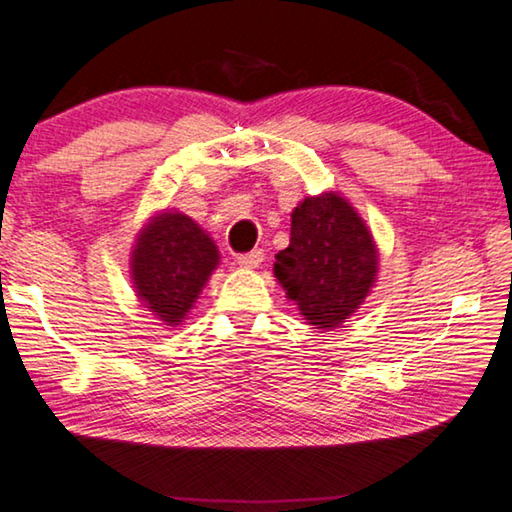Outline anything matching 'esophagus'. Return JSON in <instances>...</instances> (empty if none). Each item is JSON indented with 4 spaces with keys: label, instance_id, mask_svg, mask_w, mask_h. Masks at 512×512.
Segmentation results:
<instances>
[{
    "label": "esophagus",
    "instance_id": "esophagus-1",
    "mask_svg": "<svg viewBox=\"0 0 512 512\" xmlns=\"http://www.w3.org/2000/svg\"><path fill=\"white\" fill-rule=\"evenodd\" d=\"M265 258V251L263 249H254V251H247V254H240L238 256V265L245 267V270H254L263 263Z\"/></svg>",
    "mask_w": 512,
    "mask_h": 512
}]
</instances>
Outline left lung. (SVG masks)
<instances>
[{"label":"left lung","mask_w":512,"mask_h":512,"mask_svg":"<svg viewBox=\"0 0 512 512\" xmlns=\"http://www.w3.org/2000/svg\"><path fill=\"white\" fill-rule=\"evenodd\" d=\"M290 245L276 254L274 276L317 328H337L369 294L378 249L344 197H306L292 211Z\"/></svg>","instance_id":"left-lung-1"}]
</instances>
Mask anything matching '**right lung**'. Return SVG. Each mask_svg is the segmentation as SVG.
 <instances>
[{"label": "right lung", "instance_id": "right-lung-1", "mask_svg": "<svg viewBox=\"0 0 512 512\" xmlns=\"http://www.w3.org/2000/svg\"><path fill=\"white\" fill-rule=\"evenodd\" d=\"M213 240L182 213H161L132 251V279L150 312L177 326L193 308L197 294L218 265Z\"/></svg>", "mask_w": 512, "mask_h": 512}]
</instances>
